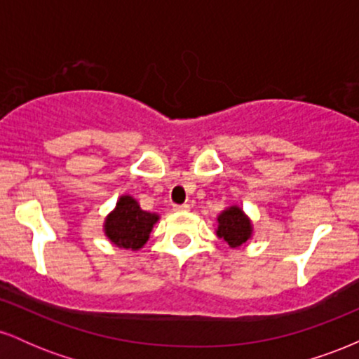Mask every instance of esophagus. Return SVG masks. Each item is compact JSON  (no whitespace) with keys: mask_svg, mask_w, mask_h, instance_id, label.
I'll list each match as a JSON object with an SVG mask.
<instances>
[{"mask_svg":"<svg viewBox=\"0 0 359 359\" xmlns=\"http://www.w3.org/2000/svg\"><path fill=\"white\" fill-rule=\"evenodd\" d=\"M189 209H191V205H189V204L174 205V211H177V212H185V211H189Z\"/></svg>","mask_w":359,"mask_h":359,"instance_id":"34e87169","label":"esophagus"}]
</instances>
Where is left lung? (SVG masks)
<instances>
[{
    "mask_svg": "<svg viewBox=\"0 0 359 359\" xmlns=\"http://www.w3.org/2000/svg\"><path fill=\"white\" fill-rule=\"evenodd\" d=\"M216 222L217 238H221L222 243H226V245H229L234 250L246 246L251 238H253V221L250 219L248 214L243 211V208H240L238 204L228 205L216 217Z\"/></svg>",
    "mask_w": 359,
    "mask_h": 359,
    "instance_id": "obj_1",
    "label": "left lung"
}]
</instances>
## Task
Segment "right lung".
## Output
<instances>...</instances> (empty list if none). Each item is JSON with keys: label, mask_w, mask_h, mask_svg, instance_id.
I'll return each mask as SVG.
<instances>
[{"label": "right lung", "mask_w": 359, "mask_h": 359, "mask_svg": "<svg viewBox=\"0 0 359 359\" xmlns=\"http://www.w3.org/2000/svg\"><path fill=\"white\" fill-rule=\"evenodd\" d=\"M160 214L143 211L130 194L119 196L116 205L102 222L104 236L119 250L138 251L147 245Z\"/></svg>", "instance_id": "1"}]
</instances>
